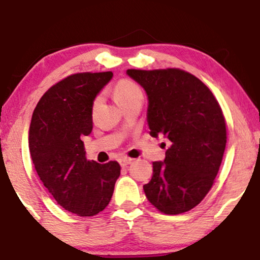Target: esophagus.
Instances as JSON below:
<instances>
[{
	"label": "esophagus",
	"mask_w": 260,
	"mask_h": 260,
	"mask_svg": "<svg viewBox=\"0 0 260 260\" xmlns=\"http://www.w3.org/2000/svg\"><path fill=\"white\" fill-rule=\"evenodd\" d=\"M132 161H133V159H131V157L123 156V157H121V159H120V165L122 166V168H126V166L129 165Z\"/></svg>",
	"instance_id": "obj_1"
}]
</instances>
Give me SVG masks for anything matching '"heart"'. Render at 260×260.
<instances>
[{
  "instance_id": "obj_1",
  "label": "heart",
  "mask_w": 260,
  "mask_h": 260,
  "mask_svg": "<svg viewBox=\"0 0 260 260\" xmlns=\"http://www.w3.org/2000/svg\"><path fill=\"white\" fill-rule=\"evenodd\" d=\"M113 96L117 101L118 105L122 106L128 101H132L134 99H143V92L140 86L136 82L131 79H122L117 82V84L113 88ZM101 104V98L96 96L92 101V111L98 109Z\"/></svg>"
}]
</instances>
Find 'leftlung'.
Segmentation results:
<instances>
[{
  "instance_id": "1",
  "label": "left lung",
  "mask_w": 260,
  "mask_h": 260,
  "mask_svg": "<svg viewBox=\"0 0 260 260\" xmlns=\"http://www.w3.org/2000/svg\"><path fill=\"white\" fill-rule=\"evenodd\" d=\"M127 74L148 95L150 136L171 142L165 160L153 162L145 196L161 213H186L208 194L221 165L228 138L221 107L202 80L178 68Z\"/></svg>"
}]
</instances>
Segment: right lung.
Here are the masks:
<instances>
[{
  "label": "right lung",
  "instance_id": "add662e5",
  "mask_svg": "<svg viewBox=\"0 0 260 260\" xmlns=\"http://www.w3.org/2000/svg\"><path fill=\"white\" fill-rule=\"evenodd\" d=\"M112 72L76 73L39 100L29 127V150L39 177L57 204L78 216L107 207L120 177L117 161L86 160L82 138L92 129V101Z\"/></svg>",
  "mask_w": 260,
  "mask_h": 260
}]
</instances>
